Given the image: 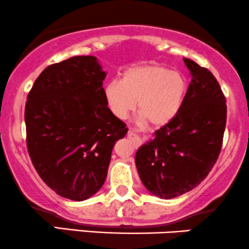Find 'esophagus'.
<instances>
[{
    "mask_svg": "<svg viewBox=\"0 0 249 249\" xmlns=\"http://www.w3.org/2000/svg\"><path fill=\"white\" fill-rule=\"evenodd\" d=\"M127 137L130 138V139L132 140V142H133L134 143H136V145H139V143H140V138H139V136H137L134 131H132V130L128 131Z\"/></svg>",
    "mask_w": 249,
    "mask_h": 249,
    "instance_id": "1",
    "label": "esophagus"
}]
</instances>
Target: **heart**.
<instances>
[{
    "instance_id": "heart-1",
    "label": "heart",
    "mask_w": 249,
    "mask_h": 249,
    "mask_svg": "<svg viewBox=\"0 0 249 249\" xmlns=\"http://www.w3.org/2000/svg\"><path fill=\"white\" fill-rule=\"evenodd\" d=\"M187 82L178 71L159 65H142L125 71L121 82L107 83L104 97L117 118H126L138 102L139 121L162 126L181 109Z\"/></svg>"
}]
</instances>
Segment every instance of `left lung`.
<instances>
[{"label": "left lung", "mask_w": 249, "mask_h": 249, "mask_svg": "<svg viewBox=\"0 0 249 249\" xmlns=\"http://www.w3.org/2000/svg\"><path fill=\"white\" fill-rule=\"evenodd\" d=\"M183 61L191 82L181 109L136 154L142 184L163 199L193 190L209 175L226 126V98L213 74L193 60Z\"/></svg>", "instance_id": "obj_1"}]
</instances>
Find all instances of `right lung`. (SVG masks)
Wrapping results in <instances>:
<instances>
[{
  "mask_svg": "<svg viewBox=\"0 0 249 249\" xmlns=\"http://www.w3.org/2000/svg\"><path fill=\"white\" fill-rule=\"evenodd\" d=\"M107 73L96 56L46 67L25 104L26 146L41 179L59 196L85 200L107 178L112 148L127 127L107 107Z\"/></svg>",
  "mask_w": 249,
  "mask_h": 249,
  "instance_id": "obj_1",
  "label": "right lung"
}]
</instances>
